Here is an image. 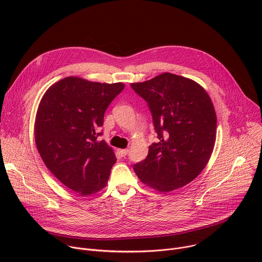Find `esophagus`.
Here are the masks:
<instances>
[{"label":"esophagus","instance_id":"esophagus-1","mask_svg":"<svg viewBox=\"0 0 262 262\" xmlns=\"http://www.w3.org/2000/svg\"><path fill=\"white\" fill-rule=\"evenodd\" d=\"M118 152H119L120 157L124 158L128 155V149H118Z\"/></svg>","mask_w":262,"mask_h":262}]
</instances>
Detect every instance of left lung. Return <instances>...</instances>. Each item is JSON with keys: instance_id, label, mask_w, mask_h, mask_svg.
<instances>
[{"instance_id": "8db88e82", "label": "left lung", "mask_w": 262, "mask_h": 262, "mask_svg": "<svg viewBox=\"0 0 262 262\" xmlns=\"http://www.w3.org/2000/svg\"><path fill=\"white\" fill-rule=\"evenodd\" d=\"M130 86L147 102L159 138L134 165L136 174L164 193L190 183L214 147L216 115L209 95L198 83L169 72Z\"/></svg>"}]
</instances>
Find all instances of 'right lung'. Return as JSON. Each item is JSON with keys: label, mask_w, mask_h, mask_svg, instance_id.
<instances>
[{"label": "right lung", "mask_w": 262, "mask_h": 262, "mask_svg": "<svg viewBox=\"0 0 262 262\" xmlns=\"http://www.w3.org/2000/svg\"><path fill=\"white\" fill-rule=\"evenodd\" d=\"M124 84L68 77L48 89L35 120V143L47 168L79 196L106 185L115 154L97 138L104 112Z\"/></svg>", "instance_id": "obj_1"}]
</instances>
